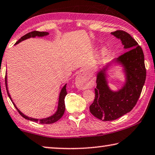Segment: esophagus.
I'll return each instance as SVG.
<instances>
[{
	"label": "esophagus",
	"mask_w": 155,
	"mask_h": 155,
	"mask_svg": "<svg viewBox=\"0 0 155 155\" xmlns=\"http://www.w3.org/2000/svg\"><path fill=\"white\" fill-rule=\"evenodd\" d=\"M75 86L78 89L84 90L87 87V82L86 78L82 75H78L75 78Z\"/></svg>",
	"instance_id": "34e87169"
}]
</instances>
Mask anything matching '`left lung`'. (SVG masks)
<instances>
[{
    "label": "left lung",
    "instance_id": "1",
    "mask_svg": "<svg viewBox=\"0 0 155 155\" xmlns=\"http://www.w3.org/2000/svg\"><path fill=\"white\" fill-rule=\"evenodd\" d=\"M111 34L120 39L124 49H127L115 60L124 67L126 82L121 89L113 91L106 78L109 65L98 72L95 97L89 109L93 116L102 121L115 120L130 112L137 102L146 77L143 52L136 40L122 30Z\"/></svg>",
    "mask_w": 155,
    "mask_h": 155
}]
</instances>
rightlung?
I'll list each match as a JSON object with an SVG mask.
<instances>
[{
    "mask_svg": "<svg viewBox=\"0 0 155 155\" xmlns=\"http://www.w3.org/2000/svg\"><path fill=\"white\" fill-rule=\"evenodd\" d=\"M49 35V33L48 32H44V31H34L31 32H29L26 35H23V36L20 38L16 42V45L18 44L19 42H20L22 40H25L27 38H34L36 36L38 37H42V36H45V35ZM5 85H6V89H7V94H8V96L9 97V99L11 100V101L13 103V104L14 105L15 108L17 109L18 112L20 113V115H21L22 117H24L26 120L32 121H35V122H39V124H53L55 122L60 120V119L64 115V110H65V104H64V98L66 97V95L67 94V84H65L64 87H62V90H61L60 93V96H59V101H58V110L56 112H55V114L51 115V117H49L47 118H44V119H40V120H38V119H34V118H31V117H29L26 116L24 115L22 112H20V110L18 109L16 107V106L15 105V104L13 102V101L12 100L11 96H10L8 89H7V74L5 75Z\"/></svg>",
    "mask_w": 155,
    "mask_h": 155,
    "instance_id": "1",
    "label": "right lung"
}]
</instances>
